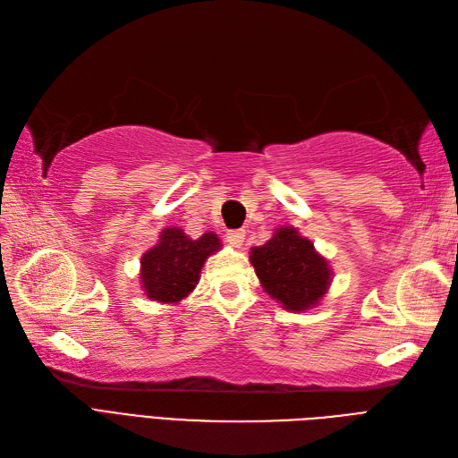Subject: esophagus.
Masks as SVG:
<instances>
[{"mask_svg":"<svg viewBox=\"0 0 458 458\" xmlns=\"http://www.w3.org/2000/svg\"><path fill=\"white\" fill-rule=\"evenodd\" d=\"M225 240L233 247H240L245 240V232L243 230H228L226 235H225Z\"/></svg>","mask_w":458,"mask_h":458,"instance_id":"1","label":"esophagus"}]
</instances>
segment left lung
<instances>
[{"instance_id": "8db88e82", "label": "left lung", "mask_w": 458, "mask_h": 458, "mask_svg": "<svg viewBox=\"0 0 458 458\" xmlns=\"http://www.w3.org/2000/svg\"><path fill=\"white\" fill-rule=\"evenodd\" d=\"M249 260L262 289L293 312L316 306L333 279V270L314 243L291 226L277 228L267 243L250 247Z\"/></svg>"}]
</instances>
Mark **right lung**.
I'll list each match as a JSON object with an SVG mask.
<instances>
[{
    "label": "right lung",
    "instance_id": "add662e5",
    "mask_svg": "<svg viewBox=\"0 0 458 458\" xmlns=\"http://www.w3.org/2000/svg\"><path fill=\"white\" fill-rule=\"evenodd\" d=\"M220 247L213 232L191 240L181 228H165L157 243L140 259V284L146 297L164 304L186 299L199 282L205 260Z\"/></svg>",
    "mask_w": 458,
    "mask_h": 458
}]
</instances>
